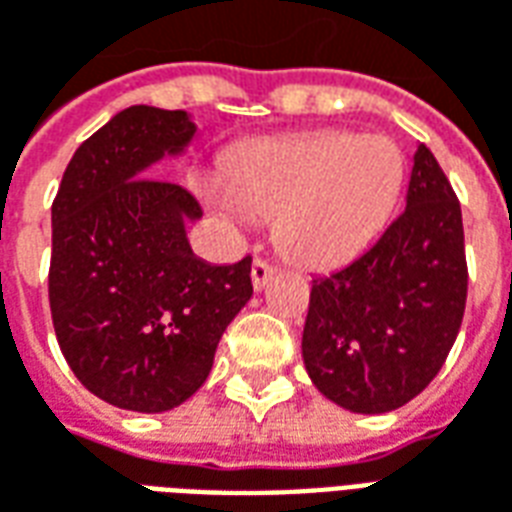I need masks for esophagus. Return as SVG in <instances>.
<instances>
[{"instance_id": "34e87169", "label": "esophagus", "mask_w": 512, "mask_h": 512, "mask_svg": "<svg viewBox=\"0 0 512 512\" xmlns=\"http://www.w3.org/2000/svg\"><path fill=\"white\" fill-rule=\"evenodd\" d=\"M274 274H277V268L268 266L266 260H260V257H257L255 263H252V288L263 290L266 288L268 279L274 277Z\"/></svg>"}]
</instances>
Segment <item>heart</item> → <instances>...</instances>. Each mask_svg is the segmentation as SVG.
<instances>
[{
  "mask_svg": "<svg viewBox=\"0 0 512 512\" xmlns=\"http://www.w3.org/2000/svg\"><path fill=\"white\" fill-rule=\"evenodd\" d=\"M406 180L400 147L378 134L312 131L260 139L227 158L202 197L238 230L274 216L282 255L329 271L362 255L392 216Z\"/></svg>",
  "mask_w": 512,
  "mask_h": 512,
  "instance_id": "b5f03b06",
  "label": "heart"
}]
</instances>
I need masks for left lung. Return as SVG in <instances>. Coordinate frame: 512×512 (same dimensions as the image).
Instances as JSON below:
<instances>
[{"label": "left lung", "mask_w": 512, "mask_h": 512, "mask_svg": "<svg viewBox=\"0 0 512 512\" xmlns=\"http://www.w3.org/2000/svg\"><path fill=\"white\" fill-rule=\"evenodd\" d=\"M458 197L419 145L406 211L376 244L312 279L301 356L312 384L354 414L406 406L436 378L466 310Z\"/></svg>", "instance_id": "8db88e82"}]
</instances>
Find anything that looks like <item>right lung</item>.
<instances>
[{
	"mask_svg": "<svg viewBox=\"0 0 512 512\" xmlns=\"http://www.w3.org/2000/svg\"><path fill=\"white\" fill-rule=\"evenodd\" d=\"M183 109L128 106L73 153L51 205L49 304L65 362L95 397L161 414L211 373L224 329L252 299V257L211 266L191 252L189 191L150 178L183 156Z\"/></svg>",
	"mask_w": 512,
	"mask_h": 512,
	"instance_id": "right-lung-1",
	"label": "right lung"
}]
</instances>
